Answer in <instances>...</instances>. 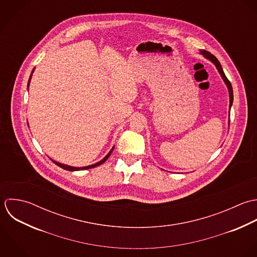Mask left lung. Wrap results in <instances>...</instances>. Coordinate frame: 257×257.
Listing matches in <instances>:
<instances>
[{"instance_id": "left-lung-1", "label": "left lung", "mask_w": 257, "mask_h": 257, "mask_svg": "<svg viewBox=\"0 0 257 257\" xmlns=\"http://www.w3.org/2000/svg\"><path fill=\"white\" fill-rule=\"evenodd\" d=\"M201 54H202L205 58H207L208 60H210V61L215 65V67L217 68V70H218L219 74L221 75V77H222V79H223L224 83L226 84V86L228 87V90H229V98H230V104H229V107H230V106H231V104H232V101H233V91H232V86H231L230 82L228 81V79L226 78L225 74L223 73V70H222V68H221V66H220V63L218 62V60H217V59H216L212 54H210V53H209V52H207V51H201Z\"/></svg>"}]
</instances>
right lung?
I'll use <instances>...</instances> for the list:
<instances>
[{
    "mask_svg": "<svg viewBox=\"0 0 257 257\" xmlns=\"http://www.w3.org/2000/svg\"><path fill=\"white\" fill-rule=\"evenodd\" d=\"M31 77H32V74H31ZM31 77H30V80H31ZM30 80H29V82H30ZM28 86H29V84H28ZM113 150V149H112ZM112 150L107 154V156L103 159V160H101L100 162H98V163H96V164H94V165H91V166H88V167H85V168H74V167H69V166H66V165H63V164H60V163H57V162H55V161H53V163L54 164H56L57 166H59L60 168H62V169H64V170H67V171H81V170H88V169H92V168H95V167H97V166H100L101 164H103L107 159H108V157L110 156V154H111V152H112Z\"/></svg>",
    "mask_w": 257,
    "mask_h": 257,
    "instance_id": "1",
    "label": "right lung"
}]
</instances>
